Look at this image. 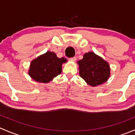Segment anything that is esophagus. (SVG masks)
Masks as SVG:
<instances>
[{
	"mask_svg": "<svg viewBox=\"0 0 135 135\" xmlns=\"http://www.w3.org/2000/svg\"><path fill=\"white\" fill-rule=\"evenodd\" d=\"M76 59H77V58H76V57H72L70 59V61H76Z\"/></svg>",
	"mask_w": 135,
	"mask_h": 135,
	"instance_id": "obj_1",
	"label": "esophagus"
}]
</instances>
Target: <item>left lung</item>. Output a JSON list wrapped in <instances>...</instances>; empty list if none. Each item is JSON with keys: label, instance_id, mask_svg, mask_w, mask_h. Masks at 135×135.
<instances>
[{"label": "left lung", "instance_id": "8db88e82", "mask_svg": "<svg viewBox=\"0 0 135 135\" xmlns=\"http://www.w3.org/2000/svg\"><path fill=\"white\" fill-rule=\"evenodd\" d=\"M77 63L80 77L91 86L101 85L109 78V64L94 52L89 51L85 54L83 59L78 61Z\"/></svg>", "mask_w": 135, "mask_h": 135}]
</instances>
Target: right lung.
I'll list each match as a JSON object with an SVG mask.
<instances>
[{
    "instance_id": "right-lung-1",
    "label": "right lung",
    "mask_w": 135,
    "mask_h": 135,
    "mask_svg": "<svg viewBox=\"0 0 135 135\" xmlns=\"http://www.w3.org/2000/svg\"><path fill=\"white\" fill-rule=\"evenodd\" d=\"M66 62L65 58H59L54 52L47 51L31 61L28 75L37 82L48 83L61 74L62 65Z\"/></svg>"
}]
</instances>
